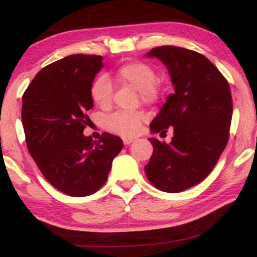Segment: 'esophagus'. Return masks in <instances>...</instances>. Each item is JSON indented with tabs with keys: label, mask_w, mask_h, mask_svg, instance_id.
Instances as JSON below:
<instances>
[{
	"label": "esophagus",
	"mask_w": 257,
	"mask_h": 257,
	"mask_svg": "<svg viewBox=\"0 0 257 257\" xmlns=\"http://www.w3.org/2000/svg\"><path fill=\"white\" fill-rule=\"evenodd\" d=\"M132 143H134V139L133 138H123V144L124 145H131Z\"/></svg>",
	"instance_id": "esophagus-1"
}]
</instances>
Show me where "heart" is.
<instances>
[{
  "mask_svg": "<svg viewBox=\"0 0 257 257\" xmlns=\"http://www.w3.org/2000/svg\"><path fill=\"white\" fill-rule=\"evenodd\" d=\"M117 78L123 83L132 85L140 93L144 101L150 102L157 98L158 82L157 72L145 63H128L117 70ZM90 96L94 104L101 108H107L112 100V83L106 75H100L93 81L90 87ZM144 114L141 112H116L106 119V128L110 132L124 137H133L139 132L143 123Z\"/></svg>",
  "mask_w": 257,
  "mask_h": 257,
  "instance_id": "b5f03b06",
  "label": "heart"
}]
</instances>
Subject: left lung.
I'll list each match as a JSON object with an SVG mask.
<instances>
[{"label": "left lung", "instance_id": "obj_1", "mask_svg": "<svg viewBox=\"0 0 257 257\" xmlns=\"http://www.w3.org/2000/svg\"><path fill=\"white\" fill-rule=\"evenodd\" d=\"M168 69L174 93L152 120L151 133L173 126L169 144L149 139L153 153L145 173L158 190L176 193L203 181L214 169L227 145L232 119L228 82L199 53L163 46L146 53Z\"/></svg>", "mask_w": 257, "mask_h": 257}]
</instances>
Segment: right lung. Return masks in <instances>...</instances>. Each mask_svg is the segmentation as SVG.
<instances>
[{"label":"right lung","mask_w":257,"mask_h":257,"mask_svg":"<svg viewBox=\"0 0 257 257\" xmlns=\"http://www.w3.org/2000/svg\"><path fill=\"white\" fill-rule=\"evenodd\" d=\"M102 66L100 55H69L41 70L23 95L29 152L49 184L72 197L96 192L123 149L116 135L94 141L83 134L94 106L90 87Z\"/></svg>","instance_id":"right-lung-1"}]
</instances>
